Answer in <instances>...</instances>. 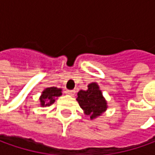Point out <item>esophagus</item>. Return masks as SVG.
<instances>
[{"label": "esophagus", "instance_id": "1", "mask_svg": "<svg viewBox=\"0 0 155 155\" xmlns=\"http://www.w3.org/2000/svg\"><path fill=\"white\" fill-rule=\"evenodd\" d=\"M75 92H76V91H75L74 90H72V91H69V90L65 91V94H67L69 96H74Z\"/></svg>", "mask_w": 155, "mask_h": 155}]
</instances>
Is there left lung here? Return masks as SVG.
Returning <instances> with one entry per match:
<instances>
[{"label":"left lung","instance_id":"obj_1","mask_svg":"<svg viewBox=\"0 0 155 155\" xmlns=\"http://www.w3.org/2000/svg\"><path fill=\"white\" fill-rule=\"evenodd\" d=\"M77 101L84 113L90 116L91 120L102 116L108 109L107 101L97 83L95 82L89 84L86 91L81 90L78 92Z\"/></svg>","mask_w":155,"mask_h":155}]
</instances>
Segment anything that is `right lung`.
<instances>
[{
	"instance_id": "add662e5",
	"label": "right lung",
	"mask_w": 155,
	"mask_h": 155,
	"mask_svg": "<svg viewBox=\"0 0 155 155\" xmlns=\"http://www.w3.org/2000/svg\"><path fill=\"white\" fill-rule=\"evenodd\" d=\"M62 96V89L57 87H48L42 91L39 97V105L41 107L50 106L55 102L57 97Z\"/></svg>"
}]
</instances>
